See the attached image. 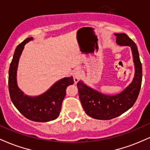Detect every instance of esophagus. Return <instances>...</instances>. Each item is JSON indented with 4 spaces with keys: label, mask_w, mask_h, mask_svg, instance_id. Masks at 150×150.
I'll list each match as a JSON object with an SVG mask.
<instances>
[{
    "label": "esophagus",
    "mask_w": 150,
    "mask_h": 150,
    "mask_svg": "<svg viewBox=\"0 0 150 150\" xmlns=\"http://www.w3.org/2000/svg\"><path fill=\"white\" fill-rule=\"evenodd\" d=\"M73 80H74V82L76 83L79 81V80L81 78V70L80 68H75V70H74L73 71Z\"/></svg>",
    "instance_id": "1"
}]
</instances>
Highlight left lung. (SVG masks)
<instances>
[{
	"mask_svg": "<svg viewBox=\"0 0 150 150\" xmlns=\"http://www.w3.org/2000/svg\"><path fill=\"white\" fill-rule=\"evenodd\" d=\"M117 44L129 46L132 50L135 73L133 80L120 94L113 96L102 94L87 87L82 81L77 82L78 93L83 109L89 116L99 120H110L123 114L135 104L142 84V63L135 43L127 34H115Z\"/></svg>",
	"mask_w": 150,
	"mask_h": 150,
	"instance_id": "8db88e82",
	"label": "left lung"
}]
</instances>
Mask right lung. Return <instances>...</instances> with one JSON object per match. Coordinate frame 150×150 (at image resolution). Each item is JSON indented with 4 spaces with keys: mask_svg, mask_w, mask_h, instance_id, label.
<instances>
[{
    "mask_svg": "<svg viewBox=\"0 0 150 150\" xmlns=\"http://www.w3.org/2000/svg\"><path fill=\"white\" fill-rule=\"evenodd\" d=\"M30 37L17 46L10 65L8 88L10 97L17 109L24 116L36 122H48L59 116L62 102L65 96L67 87L74 83L73 77H64L53 85L47 92L40 96L31 97L25 95L17 85L16 74L19 59L24 46L32 40Z\"/></svg>",
    "mask_w": 150,
    "mask_h": 150,
    "instance_id": "right-lung-1",
    "label": "right lung"
}]
</instances>
